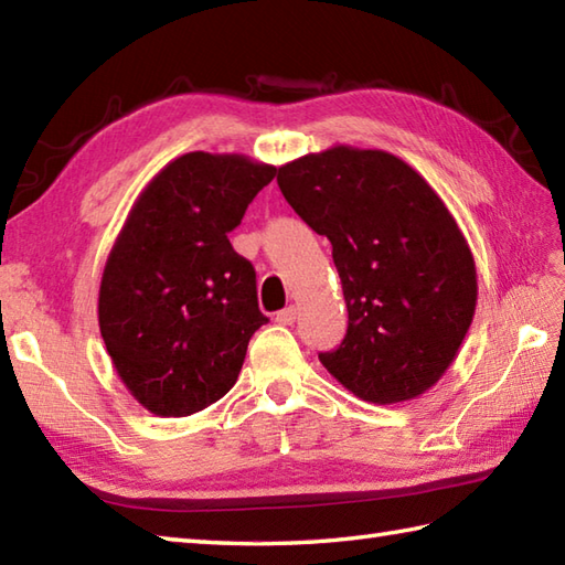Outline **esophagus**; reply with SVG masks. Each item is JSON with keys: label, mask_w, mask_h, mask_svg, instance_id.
<instances>
[{"label": "esophagus", "mask_w": 565, "mask_h": 565, "mask_svg": "<svg viewBox=\"0 0 565 565\" xmlns=\"http://www.w3.org/2000/svg\"><path fill=\"white\" fill-rule=\"evenodd\" d=\"M296 318H298L296 306H289V308H284V310H279V313H276V322H279V326H294Z\"/></svg>", "instance_id": "1"}]
</instances>
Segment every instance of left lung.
<instances>
[{
    "instance_id": "1",
    "label": "left lung",
    "mask_w": 565,
    "mask_h": 565,
    "mask_svg": "<svg viewBox=\"0 0 565 565\" xmlns=\"http://www.w3.org/2000/svg\"><path fill=\"white\" fill-rule=\"evenodd\" d=\"M289 206L332 245L347 334L318 354L366 403L417 398L444 376L471 328L476 264L454 215L411 164L334 146L279 167Z\"/></svg>"
}]
</instances>
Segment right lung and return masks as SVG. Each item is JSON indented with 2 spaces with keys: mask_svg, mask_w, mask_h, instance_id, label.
Listing matches in <instances>:
<instances>
[{
  "mask_svg": "<svg viewBox=\"0 0 565 565\" xmlns=\"http://www.w3.org/2000/svg\"><path fill=\"white\" fill-rule=\"evenodd\" d=\"M274 174L245 154L186 152L130 209L104 267L99 330L146 411L184 417L235 386L247 342L269 318L255 267L227 233Z\"/></svg>",
  "mask_w": 565,
  "mask_h": 565,
  "instance_id": "obj_1",
  "label": "right lung"
}]
</instances>
